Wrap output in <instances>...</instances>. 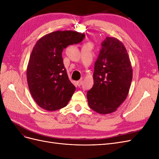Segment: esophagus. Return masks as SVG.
Segmentation results:
<instances>
[{"label":"esophagus","instance_id":"1","mask_svg":"<svg viewBox=\"0 0 159 159\" xmlns=\"http://www.w3.org/2000/svg\"><path fill=\"white\" fill-rule=\"evenodd\" d=\"M82 82H83L82 80H79V81H77L76 84H77V85H78V86H79V87H80V86L82 85Z\"/></svg>","mask_w":159,"mask_h":159}]
</instances>
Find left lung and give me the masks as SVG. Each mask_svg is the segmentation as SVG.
<instances>
[{
  "label": "left lung",
  "mask_w": 159,
  "mask_h": 159,
  "mask_svg": "<svg viewBox=\"0 0 159 159\" xmlns=\"http://www.w3.org/2000/svg\"><path fill=\"white\" fill-rule=\"evenodd\" d=\"M93 85L87 92L89 107L99 114L111 113L126 99L133 69L123 43L107 37L95 62Z\"/></svg>",
  "instance_id": "left-lung-1"
}]
</instances>
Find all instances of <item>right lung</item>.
<instances>
[{"label": "right lung", "instance_id": "1", "mask_svg": "<svg viewBox=\"0 0 159 159\" xmlns=\"http://www.w3.org/2000/svg\"><path fill=\"white\" fill-rule=\"evenodd\" d=\"M85 36L72 30L55 31L42 36L33 48L27 82L33 99L42 109L56 111L70 102L75 87L68 78L61 54L67 46L78 44Z\"/></svg>", "mask_w": 159, "mask_h": 159}]
</instances>
